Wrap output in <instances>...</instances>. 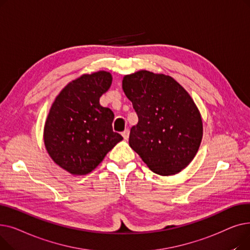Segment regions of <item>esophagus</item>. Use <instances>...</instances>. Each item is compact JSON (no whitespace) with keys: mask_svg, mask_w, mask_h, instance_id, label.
Segmentation results:
<instances>
[{"mask_svg":"<svg viewBox=\"0 0 250 250\" xmlns=\"http://www.w3.org/2000/svg\"><path fill=\"white\" fill-rule=\"evenodd\" d=\"M122 136L124 137L125 140H127V139H128V136H129V130H128V129H125L124 132L122 133Z\"/></svg>","mask_w":250,"mask_h":250,"instance_id":"1","label":"esophagus"}]
</instances>
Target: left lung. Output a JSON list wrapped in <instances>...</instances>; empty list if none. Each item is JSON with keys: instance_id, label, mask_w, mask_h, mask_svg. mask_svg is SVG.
Instances as JSON below:
<instances>
[{"instance_id": "8db88e82", "label": "left lung", "mask_w": 250, "mask_h": 250, "mask_svg": "<svg viewBox=\"0 0 250 250\" xmlns=\"http://www.w3.org/2000/svg\"><path fill=\"white\" fill-rule=\"evenodd\" d=\"M139 122L128 144L154 173L173 175L194 158L203 139L201 113L172 77L138 71L123 79Z\"/></svg>"}]
</instances>
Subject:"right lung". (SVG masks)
<instances>
[{"mask_svg": "<svg viewBox=\"0 0 250 250\" xmlns=\"http://www.w3.org/2000/svg\"><path fill=\"white\" fill-rule=\"evenodd\" d=\"M111 82V74L105 71L82 75L65 86L51 105L44 145L54 162L73 175L90 173L123 140L112 130L113 112L99 103Z\"/></svg>", "mask_w": 250, "mask_h": 250, "instance_id": "right-lung-1", "label": "right lung"}]
</instances>
